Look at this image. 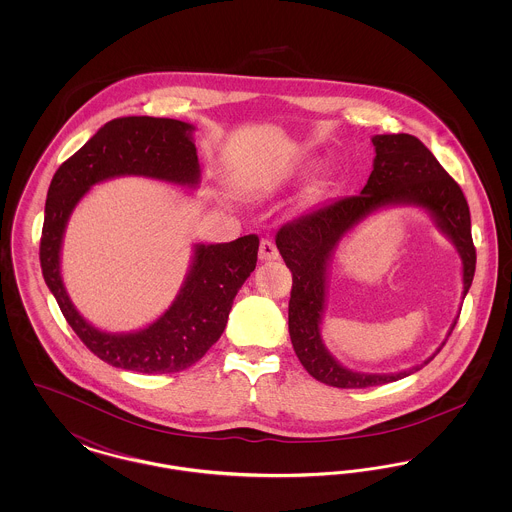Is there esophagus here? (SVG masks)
Listing matches in <instances>:
<instances>
[{
  "label": "esophagus",
  "mask_w": 512,
  "mask_h": 512,
  "mask_svg": "<svg viewBox=\"0 0 512 512\" xmlns=\"http://www.w3.org/2000/svg\"><path fill=\"white\" fill-rule=\"evenodd\" d=\"M276 259H278L276 245L272 244L267 238L261 240V244H259V261L267 263V261H276Z\"/></svg>",
  "instance_id": "obj_1"
}]
</instances>
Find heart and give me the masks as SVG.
I'll list each match as a JSON object with an SVG mask.
<instances>
[{
  "instance_id": "heart-1",
  "label": "heart",
  "mask_w": 512,
  "mask_h": 512,
  "mask_svg": "<svg viewBox=\"0 0 512 512\" xmlns=\"http://www.w3.org/2000/svg\"><path fill=\"white\" fill-rule=\"evenodd\" d=\"M299 174H303L301 169H290V171L280 172L278 176H274L265 186H261V188H251V192H270V190H276V188L288 184L293 178H297Z\"/></svg>"
}]
</instances>
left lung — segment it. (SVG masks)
I'll return each instance as SVG.
<instances>
[{
  "instance_id": "left-lung-1",
  "label": "left lung",
  "mask_w": 512,
  "mask_h": 512,
  "mask_svg": "<svg viewBox=\"0 0 512 512\" xmlns=\"http://www.w3.org/2000/svg\"><path fill=\"white\" fill-rule=\"evenodd\" d=\"M372 146L376 157L361 194L320 205L284 224L276 234V247L286 267L292 270L288 326L293 351L313 378L334 388H372L397 382L428 365L445 345L443 341L424 363L390 374L351 370L326 349L320 326L326 309L330 265L341 240L357 224L388 207L411 205L424 209L439 232L455 245L463 261V299L476 270L468 203L461 186L439 165L432 151L411 134H376L372 136Z\"/></svg>"
}]
</instances>
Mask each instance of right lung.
I'll return each mask as SVG.
<instances>
[{"instance_id": "1", "label": "right lung", "mask_w": 512, "mask_h": 512, "mask_svg": "<svg viewBox=\"0 0 512 512\" xmlns=\"http://www.w3.org/2000/svg\"><path fill=\"white\" fill-rule=\"evenodd\" d=\"M190 122L121 117L67 159L49 184L40 265L49 292L76 336L101 361L142 374L180 372L197 363L224 332L236 293L257 265L259 238L195 244L188 274L171 307L140 330L105 332L74 307L61 278V247L74 207L99 182L144 176L195 190L199 161Z\"/></svg>"}]
</instances>
